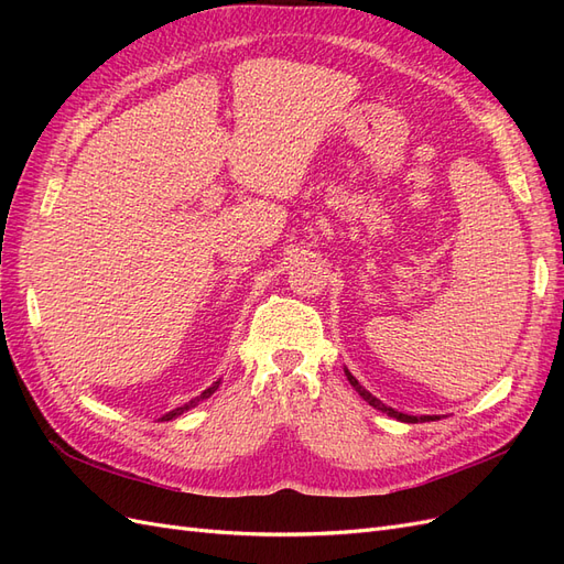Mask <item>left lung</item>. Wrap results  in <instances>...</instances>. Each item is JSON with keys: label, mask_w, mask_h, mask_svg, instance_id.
<instances>
[{"label": "left lung", "mask_w": 564, "mask_h": 564, "mask_svg": "<svg viewBox=\"0 0 564 564\" xmlns=\"http://www.w3.org/2000/svg\"><path fill=\"white\" fill-rule=\"evenodd\" d=\"M346 377H348V381H350V386L360 392V395L371 404V406H377V409H381L383 414H388V416H395L398 421H404V423H419V421H433V416H406V414H400V412H395V409H390V406H386L381 400H377L371 395V392L367 390V388H362L360 383H357V379L352 377V373L346 369Z\"/></svg>", "instance_id": "8db88e82"}]
</instances>
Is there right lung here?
Here are the masks:
<instances>
[{
	"instance_id": "obj_1",
	"label": "right lung",
	"mask_w": 564,
	"mask_h": 564,
	"mask_svg": "<svg viewBox=\"0 0 564 564\" xmlns=\"http://www.w3.org/2000/svg\"><path fill=\"white\" fill-rule=\"evenodd\" d=\"M216 388H218V381H216V383H214L212 388H207V390H204V392H202V395H199L197 400H193V402H187V404H183V406H176V409H172V412H169V414H164V416H162V421H172V419L181 416V414L185 412V409H191V406H195V404H197L199 400H207V398L212 395V392H214Z\"/></svg>"
}]
</instances>
